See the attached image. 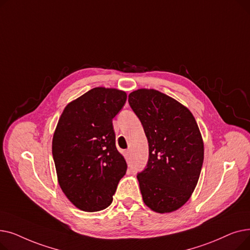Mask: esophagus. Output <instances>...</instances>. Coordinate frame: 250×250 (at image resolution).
Here are the masks:
<instances>
[{"label":"esophagus","instance_id":"obj_1","mask_svg":"<svg viewBox=\"0 0 250 250\" xmlns=\"http://www.w3.org/2000/svg\"><path fill=\"white\" fill-rule=\"evenodd\" d=\"M125 157L126 160H129V157H130V151L129 150L125 151Z\"/></svg>","mask_w":250,"mask_h":250}]
</instances>
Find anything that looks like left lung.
I'll list each match as a JSON object with an SVG mask.
<instances>
[{
  "label": "left lung",
  "instance_id": "8db88e82",
  "mask_svg": "<svg viewBox=\"0 0 250 250\" xmlns=\"http://www.w3.org/2000/svg\"><path fill=\"white\" fill-rule=\"evenodd\" d=\"M149 143L147 168L138 174L145 205L156 213H171L191 196L204 161V141L185 105L155 89L128 95Z\"/></svg>",
  "mask_w": 250,
  "mask_h": 250
}]
</instances>
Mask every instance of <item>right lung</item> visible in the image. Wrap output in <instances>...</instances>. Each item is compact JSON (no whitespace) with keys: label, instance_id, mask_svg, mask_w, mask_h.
<instances>
[{"label":"right lung","instance_id":"obj_1","mask_svg":"<svg viewBox=\"0 0 250 250\" xmlns=\"http://www.w3.org/2000/svg\"><path fill=\"white\" fill-rule=\"evenodd\" d=\"M126 100L115 88L96 87L71 101L52 137L59 185L68 200L84 212L107 208L126 162L115 147L112 118Z\"/></svg>","mask_w":250,"mask_h":250}]
</instances>
